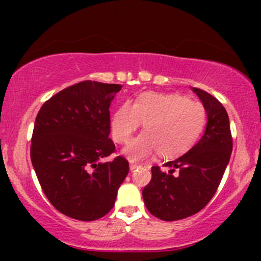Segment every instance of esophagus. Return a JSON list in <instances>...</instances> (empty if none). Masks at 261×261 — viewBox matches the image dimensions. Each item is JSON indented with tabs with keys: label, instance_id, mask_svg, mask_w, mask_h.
<instances>
[{
	"label": "esophagus",
	"instance_id": "34e87169",
	"mask_svg": "<svg viewBox=\"0 0 261 261\" xmlns=\"http://www.w3.org/2000/svg\"><path fill=\"white\" fill-rule=\"evenodd\" d=\"M140 166H137V164H135V163H131L130 164V170L131 172H134V170H136L137 168H139Z\"/></svg>",
	"mask_w": 261,
	"mask_h": 261
}]
</instances>
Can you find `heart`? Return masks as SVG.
Returning <instances> with one entry per match:
<instances>
[{
	"label": "heart",
	"instance_id": "obj_1",
	"mask_svg": "<svg viewBox=\"0 0 261 261\" xmlns=\"http://www.w3.org/2000/svg\"><path fill=\"white\" fill-rule=\"evenodd\" d=\"M206 120V109L199 101L176 93L148 92L135 104L122 103L112 115L110 127L114 140L125 143L145 122V133L124 148L128 160L139 162L158 151L167 158L184 153L202 133Z\"/></svg>",
	"mask_w": 261,
	"mask_h": 261
}]
</instances>
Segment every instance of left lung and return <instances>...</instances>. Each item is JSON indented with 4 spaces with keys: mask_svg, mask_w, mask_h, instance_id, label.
<instances>
[{
    "mask_svg": "<svg viewBox=\"0 0 261 261\" xmlns=\"http://www.w3.org/2000/svg\"><path fill=\"white\" fill-rule=\"evenodd\" d=\"M207 114L205 133L187 153L152 167V179L142 190L146 207L163 221L193 216L205 207L216 193L232 153L228 114L207 92L193 88Z\"/></svg>",
    "mask_w": 261,
    "mask_h": 261,
    "instance_id": "8db88e82",
    "label": "left lung"
}]
</instances>
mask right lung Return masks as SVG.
Instances as JSON below:
<instances>
[{"instance_id":"right-lung-1","label":"right lung","mask_w":261,"mask_h":261,"mask_svg":"<svg viewBox=\"0 0 261 261\" xmlns=\"http://www.w3.org/2000/svg\"><path fill=\"white\" fill-rule=\"evenodd\" d=\"M122 86L83 81L53 95L35 119L31 160L51 205L80 221H94L113 208L128 162L109 139L110 104Z\"/></svg>"}]
</instances>
